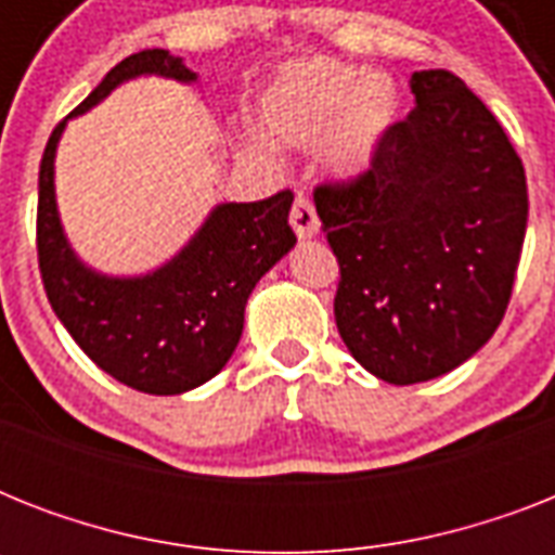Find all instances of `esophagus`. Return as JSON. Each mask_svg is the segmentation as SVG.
<instances>
[{
	"label": "esophagus",
	"mask_w": 555,
	"mask_h": 555,
	"mask_svg": "<svg viewBox=\"0 0 555 555\" xmlns=\"http://www.w3.org/2000/svg\"><path fill=\"white\" fill-rule=\"evenodd\" d=\"M291 227H294V233L299 238H313L320 233V216H317V209L305 195H296L294 209H291Z\"/></svg>",
	"instance_id": "34e87169"
}]
</instances>
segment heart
Returning a JSON list of instances; mask_svg holds the SVG:
<instances>
[{
	"instance_id": "obj_1",
	"label": "heart",
	"mask_w": 555,
	"mask_h": 555,
	"mask_svg": "<svg viewBox=\"0 0 555 555\" xmlns=\"http://www.w3.org/2000/svg\"><path fill=\"white\" fill-rule=\"evenodd\" d=\"M403 94L391 74L363 72L360 65L311 56L287 65L256 103L259 129L269 141L311 150L322 141V164L339 178L363 176L395 129ZM242 155L273 167V150L259 134H244Z\"/></svg>"
}]
</instances>
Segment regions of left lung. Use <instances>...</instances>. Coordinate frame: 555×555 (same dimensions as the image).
I'll use <instances>...</instances> for the list:
<instances>
[{"label":"left lung","instance_id":"left-lung-1","mask_svg":"<svg viewBox=\"0 0 555 555\" xmlns=\"http://www.w3.org/2000/svg\"><path fill=\"white\" fill-rule=\"evenodd\" d=\"M414 108L369 172L317 186L339 261L334 317L374 377L412 386L466 363L504 320L527 230V178L455 74L414 72Z\"/></svg>","mask_w":555,"mask_h":555}]
</instances>
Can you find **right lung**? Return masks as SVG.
I'll use <instances>...</instances> for the list:
<instances>
[{
  "label": "right lung",
  "instance_id": "obj_1",
  "mask_svg": "<svg viewBox=\"0 0 555 555\" xmlns=\"http://www.w3.org/2000/svg\"><path fill=\"white\" fill-rule=\"evenodd\" d=\"M150 74L198 80L164 48L126 56L48 138L39 164V273L56 320L100 369L143 395H184L224 369L242 339L253 287L296 244L287 224L294 195L285 190L250 204H216L198 233L143 276L89 268L65 238L56 209V143L72 117L98 106L120 82Z\"/></svg>",
  "mask_w": 555,
  "mask_h": 555
}]
</instances>
